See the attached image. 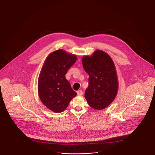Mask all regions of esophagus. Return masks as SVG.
Returning a JSON list of instances; mask_svg holds the SVG:
<instances>
[{"label":"esophagus","instance_id":"34e87169","mask_svg":"<svg viewBox=\"0 0 155 155\" xmlns=\"http://www.w3.org/2000/svg\"><path fill=\"white\" fill-rule=\"evenodd\" d=\"M77 94H78V96H82V94H83V92H82V91H81V90L78 91L77 92Z\"/></svg>","mask_w":155,"mask_h":155}]
</instances>
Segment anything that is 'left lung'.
Masks as SVG:
<instances>
[{
  "mask_svg": "<svg viewBox=\"0 0 155 155\" xmlns=\"http://www.w3.org/2000/svg\"><path fill=\"white\" fill-rule=\"evenodd\" d=\"M84 69L89 75L85 97L89 106L103 110L113 102L118 92V81L115 64L110 56L101 50L82 57Z\"/></svg>",
  "mask_w": 155,
  "mask_h": 155,
  "instance_id": "8db88e82",
  "label": "left lung"
}]
</instances>
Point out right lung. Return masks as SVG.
Returning a JSON list of instances; mask_svg holds the SVG:
<instances>
[{
    "label": "right lung",
    "instance_id": "obj_1",
    "mask_svg": "<svg viewBox=\"0 0 155 155\" xmlns=\"http://www.w3.org/2000/svg\"><path fill=\"white\" fill-rule=\"evenodd\" d=\"M77 59L75 54L59 49L45 59L38 80V92L42 103L50 110L61 113L77 93L65 77Z\"/></svg>",
    "mask_w": 155,
    "mask_h": 155
}]
</instances>
